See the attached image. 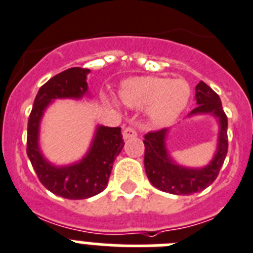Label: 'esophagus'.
<instances>
[{
  "label": "esophagus",
  "instance_id": "obj_1",
  "mask_svg": "<svg viewBox=\"0 0 253 253\" xmlns=\"http://www.w3.org/2000/svg\"><path fill=\"white\" fill-rule=\"evenodd\" d=\"M122 136H124L125 140H128L132 139V137H136V136H137V132H136V129L132 128V127H126V128H124Z\"/></svg>",
  "mask_w": 253,
  "mask_h": 253
}]
</instances>
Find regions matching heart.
<instances>
[{
    "instance_id": "heart-1",
    "label": "heart",
    "mask_w": 253,
    "mask_h": 253,
    "mask_svg": "<svg viewBox=\"0 0 253 253\" xmlns=\"http://www.w3.org/2000/svg\"><path fill=\"white\" fill-rule=\"evenodd\" d=\"M120 98L127 107L146 108L149 122L155 127H164L173 124L186 109L191 87L184 79L135 76L122 83Z\"/></svg>"
}]
</instances>
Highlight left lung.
<instances>
[{"label": "left lung", "instance_id": "1", "mask_svg": "<svg viewBox=\"0 0 253 253\" xmlns=\"http://www.w3.org/2000/svg\"><path fill=\"white\" fill-rule=\"evenodd\" d=\"M197 107L188 117L210 114L218 121V144L214 157L206 166L200 168L179 166L167 149L169 129L145 135L144 166L149 181L154 187L172 195H191L205 190L216 179L228 153V120L221 107L219 95L210 86L200 81L195 94Z\"/></svg>", "mask_w": 253, "mask_h": 253}]
</instances>
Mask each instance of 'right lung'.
Returning <instances> with one entry per match:
<instances>
[{"label":"right lung","mask_w":253,"mask_h":253,"mask_svg":"<svg viewBox=\"0 0 253 253\" xmlns=\"http://www.w3.org/2000/svg\"><path fill=\"white\" fill-rule=\"evenodd\" d=\"M87 69L71 67L49 79L39 89L28 122V157L39 181L54 195L70 200L89 199L102 192L108 184L114 159L124 149L121 127L98 125L86 154L78 162L57 166L43 155L39 142L41 122L54 100H80L90 96Z\"/></svg>","instance_id":"obj_1"}]
</instances>
